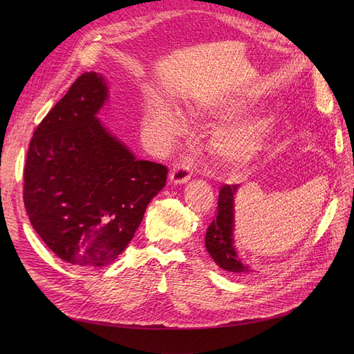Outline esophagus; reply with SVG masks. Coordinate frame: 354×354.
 <instances>
[{
    "label": "esophagus",
    "mask_w": 354,
    "mask_h": 354,
    "mask_svg": "<svg viewBox=\"0 0 354 354\" xmlns=\"http://www.w3.org/2000/svg\"><path fill=\"white\" fill-rule=\"evenodd\" d=\"M192 177V168L189 164L181 162L177 164L169 173V181L173 185H185Z\"/></svg>",
    "instance_id": "obj_1"
}]
</instances>
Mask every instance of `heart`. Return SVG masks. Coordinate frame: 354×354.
I'll list each match as a JSON object with an SVG mask.
<instances>
[{"instance_id":"obj_1","label":"heart","mask_w":354,"mask_h":354,"mask_svg":"<svg viewBox=\"0 0 354 354\" xmlns=\"http://www.w3.org/2000/svg\"><path fill=\"white\" fill-rule=\"evenodd\" d=\"M250 102L239 95H226L198 102L190 113L199 120L214 118L227 120L248 109ZM147 121L155 131L173 140L185 131V118L174 106L167 103L152 104L147 112ZM277 118L270 113H257L224 124L212 131L209 149L221 164L229 167H242L259 156L276 133Z\"/></svg>"}]
</instances>
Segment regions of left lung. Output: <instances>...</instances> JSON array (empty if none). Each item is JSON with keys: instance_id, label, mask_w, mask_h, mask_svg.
Wrapping results in <instances>:
<instances>
[{"instance_id": "left-lung-1", "label": "left lung", "mask_w": 354, "mask_h": 354, "mask_svg": "<svg viewBox=\"0 0 354 354\" xmlns=\"http://www.w3.org/2000/svg\"><path fill=\"white\" fill-rule=\"evenodd\" d=\"M239 185L223 186L218 194L217 216L205 234V246L220 269L234 274H252L255 269L243 261L234 243V198Z\"/></svg>"}]
</instances>
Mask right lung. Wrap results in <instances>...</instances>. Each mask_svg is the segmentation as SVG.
<instances>
[{"label":"right lung","mask_w":354,"mask_h":354,"mask_svg":"<svg viewBox=\"0 0 354 354\" xmlns=\"http://www.w3.org/2000/svg\"><path fill=\"white\" fill-rule=\"evenodd\" d=\"M108 81L85 72L32 137L24 201L32 227L59 259L103 267L133 239L168 169L137 159L97 115Z\"/></svg>","instance_id":"obj_1"}]
</instances>
